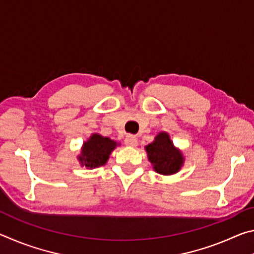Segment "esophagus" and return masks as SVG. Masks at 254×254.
I'll use <instances>...</instances> for the list:
<instances>
[{
    "label": "esophagus",
    "instance_id": "obj_1",
    "mask_svg": "<svg viewBox=\"0 0 254 254\" xmlns=\"http://www.w3.org/2000/svg\"><path fill=\"white\" fill-rule=\"evenodd\" d=\"M124 142H126L127 145H128V147H136L137 145V139L135 136L133 135H127L126 137V140H124Z\"/></svg>",
    "mask_w": 254,
    "mask_h": 254
}]
</instances>
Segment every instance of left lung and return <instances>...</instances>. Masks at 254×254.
<instances>
[{"label": "left lung", "instance_id": "8db88e82", "mask_svg": "<svg viewBox=\"0 0 254 254\" xmlns=\"http://www.w3.org/2000/svg\"><path fill=\"white\" fill-rule=\"evenodd\" d=\"M144 149L153 170L158 174L163 176L177 174L184 166L185 158L182 150L175 147L167 132H159Z\"/></svg>", "mask_w": 254, "mask_h": 254}]
</instances>
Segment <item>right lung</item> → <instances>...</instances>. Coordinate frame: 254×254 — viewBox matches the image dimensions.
Listing matches in <instances>:
<instances>
[{
	"label": "right lung",
	"mask_w": 254,
	"mask_h": 254,
	"mask_svg": "<svg viewBox=\"0 0 254 254\" xmlns=\"http://www.w3.org/2000/svg\"><path fill=\"white\" fill-rule=\"evenodd\" d=\"M120 145L117 141L103 136L98 133H93L87 141L83 143L80 153L77 159L81 167L87 169H94L104 166L110 158L112 151Z\"/></svg>",
	"instance_id": "obj_1"
}]
</instances>
